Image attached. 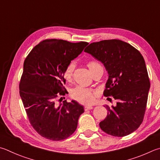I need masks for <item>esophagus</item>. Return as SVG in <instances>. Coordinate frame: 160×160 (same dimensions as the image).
I'll return each instance as SVG.
<instances>
[{
	"instance_id": "esophagus-1",
	"label": "esophagus",
	"mask_w": 160,
	"mask_h": 160,
	"mask_svg": "<svg viewBox=\"0 0 160 160\" xmlns=\"http://www.w3.org/2000/svg\"><path fill=\"white\" fill-rule=\"evenodd\" d=\"M85 110H92L93 108V106H85Z\"/></svg>"
}]
</instances>
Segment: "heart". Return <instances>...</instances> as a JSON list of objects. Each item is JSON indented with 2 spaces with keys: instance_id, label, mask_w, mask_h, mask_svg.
I'll list each match as a JSON object with an SVG mask.
<instances>
[{
  "instance_id": "obj_1",
  "label": "heart",
  "mask_w": 160,
  "mask_h": 160,
  "mask_svg": "<svg viewBox=\"0 0 160 160\" xmlns=\"http://www.w3.org/2000/svg\"><path fill=\"white\" fill-rule=\"evenodd\" d=\"M87 65H88L92 75L97 72L100 68H102L97 62H94V61L88 62ZM75 68V63L71 62L66 65L64 70H63V76L67 82L71 81ZM70 95L72 98L77 101L80 103L84 104V105H90L94 101L96 94L94 90H92V89L85 88H83V87H77V88L71 90Z\"/></svg>"
}]
</instances>
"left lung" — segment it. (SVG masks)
<instances>
[{
    "mask_svg": "<svg viewBox=\"0 0 160 160\" xmlns=\"http://www.w3.org/2000/svg\"><path fill=\"white\" fill-rule=\"evenodd\" d=\"M85 52L103 63L109 75L103 95L118 101L115 107L106 106L108 115L99 123L100 128L118 137L130 134L143 120L150 86L143 56L118 39L92 42Z\"/></svg>",
    "mask_w": 160,
    "mask_h": 160,
    "instance_id": "obj_1",
    "label": "left lung"
}]
</instances>
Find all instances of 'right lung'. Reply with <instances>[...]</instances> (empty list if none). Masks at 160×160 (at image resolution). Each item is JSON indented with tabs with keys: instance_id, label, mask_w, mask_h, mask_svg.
I'll return each mask as SVG.
<instances>
[{
	"instance_id": "obj_1",
	"label": "right lung",
	"mask_w": 160,
	"mask_h": 160,
	"mask_svg": "<svg viewBox=\"0 0 160 160\" xmlns=\"http://www.w3.org/2000/svg\"><path fill=\"white\" fill-rule=\"evenodd\" d=\"M88 44L44 40L32 49L24 60L19 82L20 97L31 126L49 140L68 138L84 112L83 106L75 101L68 103L65 100L59 106L57 101L67 93L63 86V70Z\"/></svg>"
}]
</instances>
